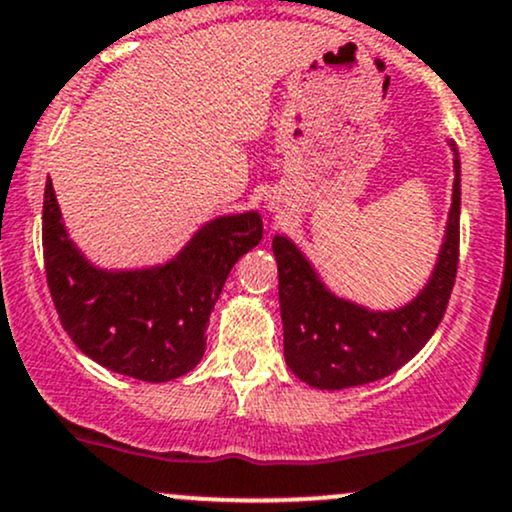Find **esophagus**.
<instances>
[{"label": "esophagus", "instance_id": "1", "mask_svg": "<svg viewBox=\"0 0 512 512\" xmlns=\"http://www.w3.org/2000/svg\"><path fill=\"white\" fill-rule=\"evenodd\" d=\"M267 209H269V211H279V202L269 197V199H267Z\"/></svg>", "mask_w": 512, "mask_h": 512}]
</instances>
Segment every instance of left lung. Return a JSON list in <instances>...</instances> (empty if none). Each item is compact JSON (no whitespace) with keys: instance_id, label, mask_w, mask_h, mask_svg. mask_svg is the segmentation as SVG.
<instances>
[{"instance_id":"left-lung-1","label":"left lung","mask_w":512,"mask_h":512,"mask_svg":"<svg viewBox=\"0 0 512 512\" xmlns=\"http://www.w3.org/2000/svg\"><path fill=\"white\" fill-rule=\"evenodd\" d=\"M448 146L455 173L448 221L436 264L411 301L383 310L339 296L289 236H274L284 358L305 385L346 390L383 380L419 354L438 330L460 255V154L452 139Z\"/></svg>"}]
</instances>
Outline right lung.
<instances>
[{
    "label": "right lung",
    "instance_id": "1",
    "mask_svg": "<svg viewBox=\"0 0 512 512\" xmlns=\"http://www.w3.org/2000/svg\"><path fill=\"white\" fill-rule=\"evenodd\" d=\"M260 240L262 216L248 209L204 221L166 262L101 267L69 236L45 182L43 255L62 327L88 358L144 383H168L202 361L223 284Z\"/></svg>",
    "mask_w": 512,
    "mask_h": 512
}]
</instances>
